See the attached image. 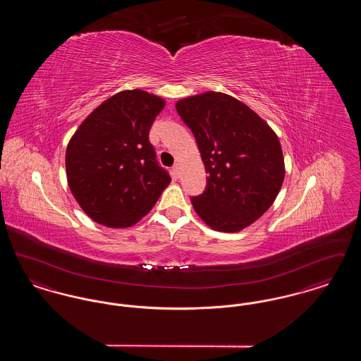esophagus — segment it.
Here are the masks:
<instances>
[{
    "label": "esophagus",
    "mask_w": 361,
    "mask_h": 361,
    "mask_svg": "<svg viewBox=\"0 0 361 361\" xmlns=\"http://www.w3.org/2000/svg\"><path fill=\"white\" fill-rule=\"evenodd\" d=\"M180 169H181V166H180V164L178 162H176L174 165H173V171L176 174H180Z\"/></svg>",
    "instance_id": "esophagus-1"
}]
</instances>
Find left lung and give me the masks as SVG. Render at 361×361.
<instances>
[{
	"label": "left lung",
	"mask_w": 361,
	"mask_h": 361,
	"mask_svg": "<svg viewBox=\"0 0 361 361\" xmlns=\"http://www.w3.org/2000/svg\"><path fill=\"white\" fill-rule=\"evenodd\" d=\"M176 109L193 133L206 166V190L190 199L212 230L237 233L274 204L284 181L275 131L255 111L221 92L181 99Z\"/></svg>",
	"instance_id": "obj_1"
}]
</instances>
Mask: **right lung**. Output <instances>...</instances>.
Returning <instances> with one entry per match:
<instances>
[{"mask_svg": "<svg viewBox=\"0 0 361 361\" xmlns=\"http://www.w3.org/2000/svg\"><path fill=\"white\" fill-rule=\"evenodd\" d=\"M165 100L140 89L123 90L100 104L70 139V190L97 224H137L171 183L155 159L149 131Z\"/></svg>", "mask_w": 361, "mask_h": 361, "instance_id": "1", "label": "right lung"}]
</instances>
